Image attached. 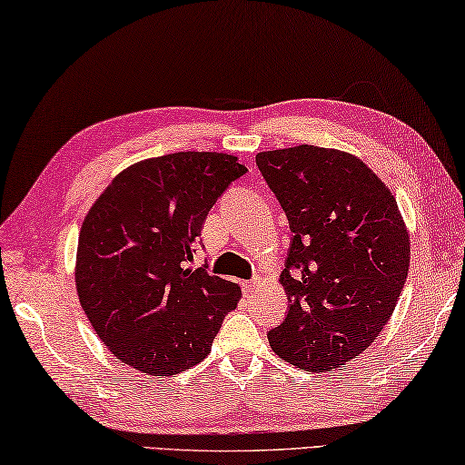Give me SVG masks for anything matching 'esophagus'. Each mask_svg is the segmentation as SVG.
<instances>
[{
	"label": "esophagus",
	"instance_id": "34e87169",
	"mask_svg": "<svg viewBox=\"0 0 465 465\" xmlns=\"http://www.w3.org/2000/svg\"><path fill=\"white\" fill-rule=\"evenodd\" d=\"M262 284H263L262 278H253V280H249V282H245V291L247 292H255Z\"/></svg>",
	"mask_w": 465,
	"mask_h": 465
}]
</instances>
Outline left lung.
Returning <instances> with one entry per match:
<instances>
[{
	"mask_svg": "<svg viewBox=\"0 0 465 465\" xmlns=\"http://www.w3.org/2000/svg\"><path fill=\"white\" fill-rule=\"evenodd\" d=\"M255 163L292 232L280 273L291 307L268 331L270 346L296 369H336L375 341L406 284L398 202L348 152L302 143L260 152Z\"/></svg>",
	"mask_w": 465,
	"mask_h": 465,
	"instance_id": "1",
	"label": "left lung"
}]
</instances>
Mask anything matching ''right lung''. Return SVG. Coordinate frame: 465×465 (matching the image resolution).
I'll use <instances>...</instances> for the list:
<instances>
[{
  "label": "right lung",
  "instance_id": "add662e5",
  "mask_svg": "<svg viewBox=\"0 0 465 465\" xmlns=\"http://www.w3.org/2000/svg\"><path fill=\"white\" fill-rule=\"evenodd\" d=\"M245 173L237 156L174 152L119 173L90 208L75 288L98 338L121 362L169 377L210 354L241 288L187 262L210 208Z\"/></svg>",
  "mask_w": 465,
  "mask_h": 465
}]
</instances>
